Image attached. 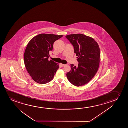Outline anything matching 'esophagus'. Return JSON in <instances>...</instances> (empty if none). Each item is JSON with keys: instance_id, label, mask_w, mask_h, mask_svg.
I'll list each match as a JSON object with an SVG mask.
<instances>
[{"instance_id": "34e87169", "label": "esophagus", "mask_w": 128, "mask_h": 128, "mask_svg": "<svg viewBox=\"0 0 128 128\" xmlns=\"http://www.w3.org/2000/svg\"><path fill=\"white\" fill-rule=\"evenodd\" d=\"M65 65H66L65 64H60V66H61L62 67L64 66Z\"/></svg>"}]
</instances>
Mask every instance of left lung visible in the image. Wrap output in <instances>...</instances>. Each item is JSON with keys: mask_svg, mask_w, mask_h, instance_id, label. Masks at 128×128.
<instances>
[{"mask_svg": "<svg viewBox=\"0 0 128 128\" xmlns=\"http://www.w3.org/2000/svg\"><path fill=\"white\" fill-rule=\"evenodd\" d=\"M73 46L79 62L78 66L71 65V70L66 74L68 81L77 86L84 85L91 80L98 70L100 50L94 39L78 34L66 35Z\"/></svg>", "mask_w": 128, "mask_h": 128, "instance_id": "1", "label": "left lung"}]
</instances>
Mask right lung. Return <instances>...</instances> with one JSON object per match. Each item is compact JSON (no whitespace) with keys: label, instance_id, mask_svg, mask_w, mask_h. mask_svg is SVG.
Wrapping results in <instances>:
<instances>
[{"label":"right lung","instance_id":"1","mask_svg":"<svg viewBox=\"0 0 128 128\" xmlns=\"http://www.w3.org/2000/svg\"><path fill=\"white\" fill-rule=\"evenodd\" d=\"M62 36L41 34L33 38L28 44L24 54L25 66L37 83L50 82L59 68L58 63L48 60L49 52L52 50L54 42Z\"/></svg>","mask_w":128,"mask_h":128}]
</instances>
